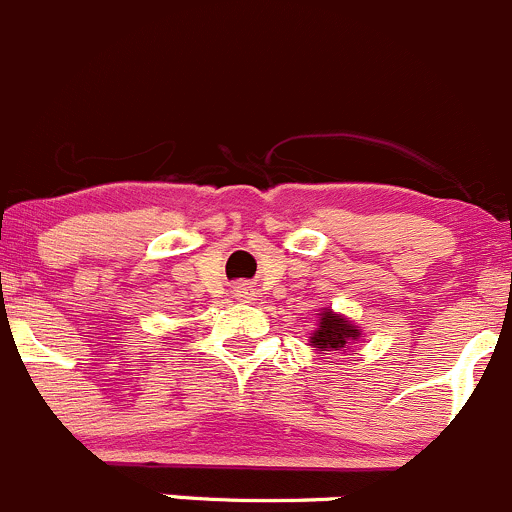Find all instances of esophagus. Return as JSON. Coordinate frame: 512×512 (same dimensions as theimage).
<instances>
[{
    "label": "esophagus",
    "mask_w": 512,
    "mask_h": 512,
    "mask_svg": "<svg viewBox=\"0 0 512 512\" xmlns=\"http://www.w3.org/2000/svg\"><path fill=\"white\" fill-rule=\"evenodd\" d=\"M234 291H236V298H239V301H246V303L254 301V296H256L254 286H249V283H239Z\"/></svg>",
    "instance_id": "obj_1"
}]
</instances>
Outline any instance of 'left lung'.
<instances>
[{"mask_svg":"<svg viewBox=\"0 0 512 512\" xmlns=\"http://www.w3.org/2000/svg\"><path fill=\"white\" fill-rule=\"evenodd\" d=\"M361 338V328L343 318L341 313H333L331 308H323L318 313V328L311 333V346L316 351H346L351 343Z\"/></svg>","mask_w":512,"mask_h":512,"instance_id":"obj_1","label":"left lung"}]
</instances>
